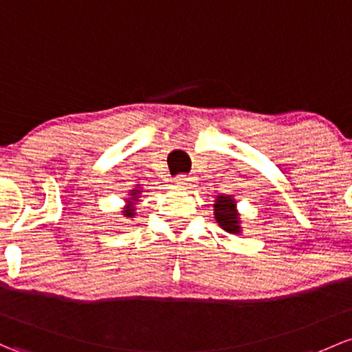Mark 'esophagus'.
<instances>
[{
  "label": "esophagus",
  "instance_id": "esophagus-1",
  "mask_svg": "<svg viewBox=\"0 0 352 352\" xmlns=\"http://www.w3.org/2000/svg\"><path fill=\"white\" fill-rule=\"evenodd\" d=\"M175 184H177V187H180V188H192L195 186V179L190 175H179L175 179Z\"/></svg>",
  "mask_w": 352,
  "mask_h": 352
}]
</instances>
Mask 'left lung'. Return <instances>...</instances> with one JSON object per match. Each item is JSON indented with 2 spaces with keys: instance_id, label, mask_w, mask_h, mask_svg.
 Returning <instances> with one entry per match:
<instances>
[{
  "instance_id": "obj_1",
  "label": "left lung",
  "mask_w": 352,
  "mask_h": 352,
  "mask_svg": "<svg viewBox=\"0 0 352 352\" xmlns=\"http://www.w3.org/2000/svg\"><path fill=\"white\" fill-rule=\"evenodd\" d=\"M214 217L224 231L232 234L241 232V217L236 209V201L231 195H217L214 204Z\"/></svg>"
}]
</instances>
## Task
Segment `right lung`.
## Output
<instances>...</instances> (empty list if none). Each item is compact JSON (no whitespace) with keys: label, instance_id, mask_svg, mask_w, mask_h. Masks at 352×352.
Segmentation results:
<instances>
[{"label":"right lung","instance_id":"obj_1","mask_svg":"<svg viewBox=\"0 0 352 352\" xmlns=\"http://www.w3.org/2000/svg\"><path fill=\"white\" fill-rule=\"evenodd\" d=\"M140 188H133L131 194H129V199L126 201V206H124V210H123V216L124 217H133L135 216V202H138V197H140Z\"/></svg>","mask_w":352,"mask_h":352}]
</instances>
